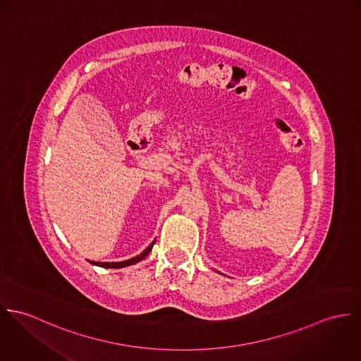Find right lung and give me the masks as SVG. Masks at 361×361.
Wrapping results in <instances>:
<instances>
[{"instance_id":"add662e5","label":"right lung","mask_w":361,"mask_h":361,"mask_svg":"<svg viewBox=\"0 0 361 361\" xmlns=\"http://www.w3.org/2000/svg\"><path fill=\"white\" fill-rule=\"evenodd\" d=\"M155 240H154L142 253H140L138 256L131 257V259H128V260H124V262H112V263H109V262H91V260H88V262H90L91 264H94V266H99V267H104V269H121V267H127V266L135 264V263L141 262L142 259H145L147 255L152 250V246L155 245Z\"/></svg>"}]
</instances>
